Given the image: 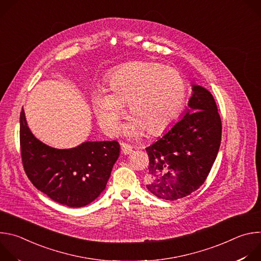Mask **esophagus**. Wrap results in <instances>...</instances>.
Returning a JSON list of instances; mask_svg holds the SVG:
<instances>
[{
    "instance_id": "esophagus-1",
    "label": "esophagus",
    "mask_w": 261,
    "mask_h": 261,
    "mask_svg": "<svg viewBox=\"0 0 261 261\" xmlns=\"http://www.w3.org/2000/svg\"><path fill=\"white\" fill-rule=\"evenodd\" d=\"M121 151L123 155H129L132 153V146L127 143H121Z\"/></svg>"
}]
</instances>
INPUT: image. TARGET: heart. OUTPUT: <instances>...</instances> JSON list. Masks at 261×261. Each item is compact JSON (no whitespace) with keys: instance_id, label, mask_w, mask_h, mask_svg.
Returning a JSON list of instances; mask_svg holds the SVG:
<instances>
[{"instance_id":"heart-1","label":"heart","mask_w":261,"mask_h":261,"mask_svg":"<svg viewBox=\"0 0 261 261\" xmlns=\"http://www.w3.org/2000/svg\"><path fill=\"white\" fill-rule=\"evenodd\" d=\"M104 91L93 97L94 111L101 124L117 132L128 104L131 122L125 127L128 136L145 130L156 135L168 128L179 116L187 95L181 74L157 62H133L115 70Z\"/></svg>"}]
</instances>
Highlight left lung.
Listing matches in <instances>:
<instances>
[{
	"instance_id": "left-lung-1",
	"label": "left lung",
	"mask_w": 261,
	"mask_h": 261,
	"mask_svg": "<svg viewBox=\"0 0 261 261\" xmlns=\"http://www.w3.org/2000/svg\"><path fill=\"white\" fill-rule=\"evenodd\" d=\"M189 110L161 138L147 146L146 188L165 200H176L197 190L216 160L222 124L212 94L193 86Z\"/></svg>"
}]
</instances>
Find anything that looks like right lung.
Listing matches in <instances>:
<instances>
[{"mask_svg":"<svg viewBox=\"0 0 261 261\" xmlns=\"http://www.w3.org/2000/svg\"><path fill=\"white\" fill-rule=\"evenodd\" d=\"M20 155L23 169L35 187L70 207L85 206L105 189L120 143L87 141L68 150L50 147L37 139L20 111Z\"/></svg>","mask_w":261,"mask_h":261,"instance_id":"1","label":"right lung"}]
</instances>
